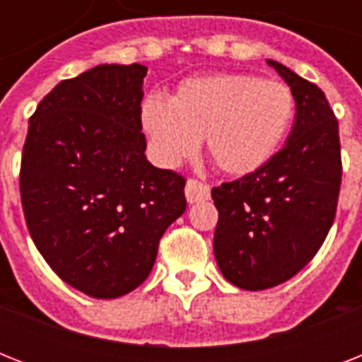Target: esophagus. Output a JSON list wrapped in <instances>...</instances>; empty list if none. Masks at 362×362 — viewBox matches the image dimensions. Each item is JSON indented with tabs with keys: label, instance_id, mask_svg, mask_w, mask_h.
I'll return each mask as SVG.
<instances>
[{
	"label": "esophagus",
	"instance_id": "obj_1",
	"mask_svg": "<svg viewBox=\"0 0 362 362\" xmlns=\"http://www.w3.org/2000/svg\"><path fill=\"white\" fill-rule=\"evenodd\" d=\"M210 197V187L203 182L195 180V178H189L186 184V199L187 203H201V201H206Z\"/></svg>",
	"mask_w": 362,
	"mask_h": 362
}]
</instances>
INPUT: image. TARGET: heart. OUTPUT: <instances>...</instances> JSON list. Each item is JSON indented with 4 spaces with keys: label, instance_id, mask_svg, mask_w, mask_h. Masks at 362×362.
I'll use <instances>...</instances> for the list:
<instances>
[{
    "label": "heart",
    "instance_id": "obj_1",
    "mask_svg": "<svg viewBox=\"0 0 362 362\" xmlns=\"http://www.w3.org/2000/svg\"><path fill=\"white\" fill-rule=\"evenodd\" d=\"M293 116L295 95L287 84L237 73L187 78L170 101L148 98L141 109L156 161L178 165L206 136L212 161L235 176L269 163Z\"/></svg>",
    "mask_w": 362,
    "mask_h": 362
}]
</instances>
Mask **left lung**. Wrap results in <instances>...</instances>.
Masks as SVG:
<instances>
[{"instance_id": "8db88e82", "label": "left lung", "mask_w": 362, "mask_h": 362, "mask_svg": "<svg viewBox=\"0 0 362 362\" xmlns=\"http://www.w3.org/2000/svg\"><path fill=\"white\" fill-rule=\"evenodd\" d=\"M269 65L295 95L291 135L261 169L212 189L216 261L247 291L284 284L312 261L334 221L342 182L338 120L325 93L286 65Z\"/></svg>"}]
</instances>
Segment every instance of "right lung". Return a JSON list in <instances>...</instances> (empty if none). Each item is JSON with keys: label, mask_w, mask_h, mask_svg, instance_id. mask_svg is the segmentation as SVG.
Returning <instances> with one entry per match:
<instances>
[{"label": "right lung", "mask_w": 362, "mask_h": 362, "mask_svg": "<svg viewBox=\"0 0 362 362\" xmlns=\"http://www.w3.org/2000/svg\"><path fill=\"white\" fill-rule=\"evenodd\" d=\"M146 67L98 65L62 81L30 118L20 197L50 269L78 291L116 298L146 280L186 178L144 156Z\"/></svg>", "instance_id": "right-lung-1"}]
</instances>
